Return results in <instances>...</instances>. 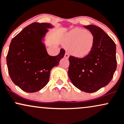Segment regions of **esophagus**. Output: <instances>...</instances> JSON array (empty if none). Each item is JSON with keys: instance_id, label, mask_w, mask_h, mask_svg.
<instances>
[{"instance_id": "34e87169", "label": "esophagus", "mask_w": 124, "mask_h": 124, "mask_svg": "<svg viewBox=\"0 0 124 124\" xmlns=\"http://www.w3.org/2000/svg\"><path fill=\"white\" fill-rule=\"evenodd\" d=\"M64 57L66 58V59H68V57H69V54L68 53H65V55H64Z\"/></svg>"}]
</instances>
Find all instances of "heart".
Returning a JSON list of instances; mask_svg holds the SVG:
<instances>
[{
  "mask_svg": "<svg viewBox=\"0 0 124 124\" xmlns=\"http://www.w3.org/2000/svg\"><path fill=\"white\" fill-rule=\"evenodd\" d=\"M94 38L91 32L82 28H75L67 33L65 45L77 57H84L89 54L94 45Z\"/></svg>",
  "mask_w": 124,
  "mask_h": 124,
  "instance_id": "1",
  "label": "heart"
}]
</instances>
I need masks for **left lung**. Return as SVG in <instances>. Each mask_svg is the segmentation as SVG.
I'll return each instance as SVG.
<instances>
[{"instance_id": "1", "label": "left lung", "mask_w": 124, "mask_h": 124, "mask_svg": "<svg viewBox=\"0 0 124 124\" xmlns=\"http://www.w3.org/2000/svg\"><path fill=\"white\" fill-rule=\"evenodd\" d=\"M93 35L91 52L84 58L70 56L68 77L76 88L86 93L96 92L108 85L117 68L116 45L102 29L84 25Z\"/></svg>"}]
</instances>
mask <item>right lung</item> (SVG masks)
<instances>
[{
    "instance_id": "obj_1",
    "label": "right lung",
    "mask_w": 124,
    "mask_h": 124,
    "mask_svg": "<svg viewBox=\"0 0 124 124\" xmlns=\"http://www.w3.org/2000/svg\"><path fill=\"white\" fill-rule=\"evenodd\" d=\"M49 23H33L11 40L6 58L8 74L14 84L26 92L40 91L47 85L51 70L59 65L65 50L56 56L49 55L43 42Z\"/></svg>"
}]
</instances>
